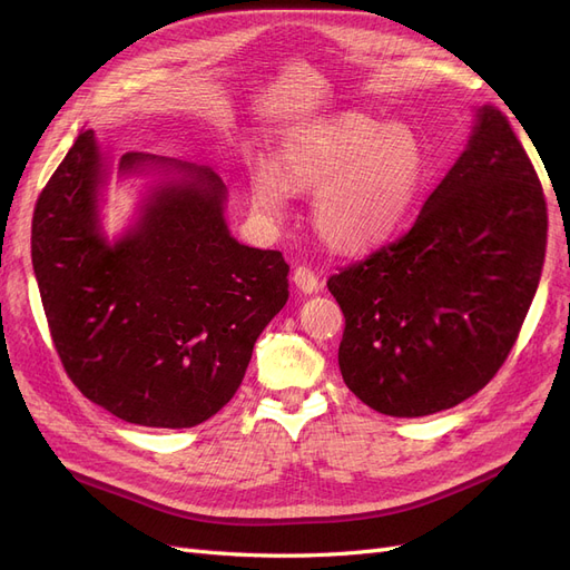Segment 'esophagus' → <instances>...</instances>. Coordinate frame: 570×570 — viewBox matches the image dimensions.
<instances>
[{
    "instance_id": "34e87169",
    "label": "esophagus",
    "mask_w": 570,
    "mask_h": 570,
    "mask_svg": "<svg viewBox=\"0 0 570 570\" xmlns=\"http://www.w3.org/2000/svg\"><path fill=\"white\" fill-rule=\"evenodd\" d=\"M292 283H295L297 289L304 292V295H312V292H318V287H321L316 271L308 266H297L295 273H292Z\"/></svg>"
}]
</instances>
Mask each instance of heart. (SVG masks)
I'll return each mask as SVG.
<instances>
[{
	"label": "heart",
	"mask_w": 570,
	"mask_h": 570,
	"mask_svg": "<svg viewBox=\"0 0 570 570\" xmlns=\"http://www.w3.org/2000/svg\"><path fill=\"white\" fill-rule=\"evenodd\" d=\"M425 154L416 135L364 114H340L289 132L273 168L249 180L252 209L268 220L287 212L289 193H313L318 235L342 252L387 237L419 195Z\"/></svg>",
	"instance_id": "heart-1"
}]
</instances>
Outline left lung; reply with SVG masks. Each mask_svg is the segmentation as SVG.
Returning a JSON list of instances; mask_svg holds the SVG:
<instances>
[{
  "mask_svg": "<svg viewBox=\"0 0 570 570\" xmlns=\"http://www.w3.org/2000/svg\"><path fill=\"white\" fill-rule=\"evenodd\" d=\"M544 249L540 178L507 116L482 107L413 226L327 281L344 314V383L396 419L469 400L515 344Z\"/></svg>",
  "mask_w": 570,
  "mask_h": 570,
  "instance_id": "obj_1",
  "label": "left lung"
}]
</instances>
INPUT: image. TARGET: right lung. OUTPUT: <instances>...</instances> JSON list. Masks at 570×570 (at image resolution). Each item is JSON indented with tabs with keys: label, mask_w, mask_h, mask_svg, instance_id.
<instances>
[{
	"label": "right lung",
	"mask_w": 570,
	"mask_h": 570,
	"mask_svg": "<svg viewBox=\"0 0 570 570\" xmlns=\"http://www.w3.org/2000/svg\"><path fill=\"white\" fill-rule=\"evenodd\" d=\"M159 168L140 220L111 245L99 228L107 168L82 130L32 214V268L57 354L73 385L147 428H193L243 383L256 337L285 306L281 252L239 245L212 168L128 151L118 174Z\"/></svg>",
	"instance_id": "right-lung-1"
}]
</instances>
